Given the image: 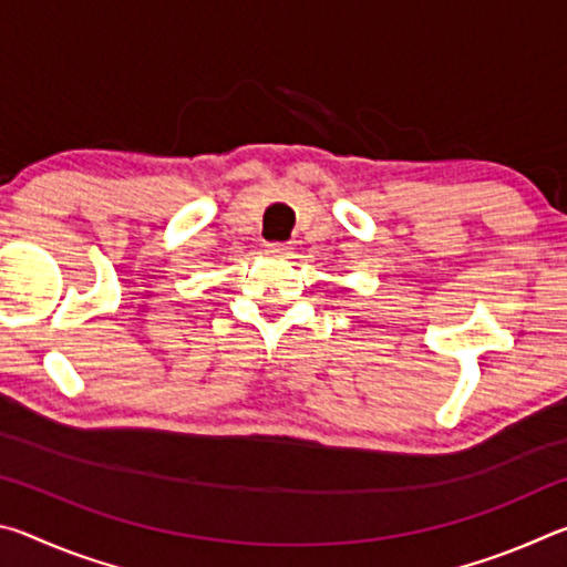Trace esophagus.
I'll use <instances>...</instances> for the list:
<instances>
[{"mask_svg":"<svg viewBox=\"0 0 567 567\" xmlns=\"http://www.w3.org/2000/svg\"><path fill=\"white\" fill-rule=\"evenodd\" d=\"M290 243H267V252L272 257H290Z\"/></svg>","mask_w":567,"mask_h":567,"instance_id":"esophagus-1","label":"esophagus"}]
</instances>
